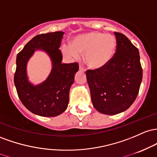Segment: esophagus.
<instances>
[{
  "label": "esophagus",
  "mask_w": 157,
  "mask_h": 157,
  "mask_svg": "<svg viewBox=\"0 0 157 157\" xmlns=\"http://www.w3.org/2000/svg\"><path fill=\"white\" fill-rule=\"evenodd\" d=\"M79 70H82V71H85V68L83 67H82V65H79Z\"/></svg>",
  "instance_id": "obj_1"
}]
</instances>
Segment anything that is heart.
<instances>
[{
    "label": "heart",
    "instance_id": "obj_1",
    "mask_svg": "<svg viewBox=\"0 0 157 157\" xmlns=\"http://www.w3.org/2000/svg\"><path fill=\"white\" fill-rule=\"evenodd\" d=\"M117 45V39L112 35L90 32L77 36L72 45H63L62 51L74 59H78L81 54H84L86 64L96 69L110 62L115 54Z\"/></svg>",
    "mask_w": 157,
    "mask_h": 157
}]
</instances>
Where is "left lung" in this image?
Wrapping results in <instances>:
<instances>
[{
    "instance_id": "obj_1",
    "label": "left lung",
    "mask_w": 157,
    "mask_h": 157,
    "mask_svg": "<svg viewBox=\"0 0 157 157\" xmlns=\"http://www.w3.org/2000/svg\"><path fill=\"white\" fill-rule=\"evenodd\" d=\"M114 34L117 51L110 62L86 71L93 106L107 115L119 113L131 106L142 79L138 49L122 33Z\"/></svg>"
}]
</instances>
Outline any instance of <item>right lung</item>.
<instances>
[{
    "label": "right lung",
    "mask_w": 157,
    "mask_h": 157,
    "mask_svg": "<svg viewBox=\"0 0 157 157\" xmlns=\"http://www.w3.org/2000/svg\"><path fill=\"white\" fill-rule=\"evenodd\" d=\"M64 32L58 31L35 36L18 52L14 83L21 101L29 111L40 117H52L62 113L69 103L70 88L78 70L77 62L62 64L59 50ZM36 48L45 50L51 56L53 69L45 82L33 86L26 77V63Z\"/></svg>",
    "instance_id": "add662e5"
}]
</instances>
